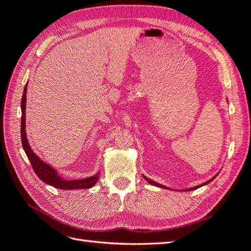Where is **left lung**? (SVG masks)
I'll return each mask as SVG.
<instances>
[{"label": "left lung", "instance_id": "left-lung-1", "mask_svg": "<svg viewBox=\"0 0 251 251\" xmlns=\"http://www.w3.org/2000/svg\"><path fill=\"white\" fill-rule=\"evenodd\" d=\"M217 176V175H216ZM216 176L212 178V179H210V180H208L207 182H205V183H203V184H201V185H198V186H195V187H193V188H188V191H191V189H196V188H199V187H201V186H203V185H205V184H207V183H209V182H211L212 180H214L215 178H216ZM143 178L146 179L150 184H151V185H156V186H159V187H161V188H168L166 186H164V185H161V184H159V183H157V182H155V181H151V179H149V178H147V177H144L143 176Z\"/></svg>", "mask_w": 251, "mask_h": 251}]
</instances>
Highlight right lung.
Returning a JSON list of instances; mask_svg holds the SVG:
<instances>
[{"instance_id": "right-lung-1", "label": "right lung", "mask_w": 251, "mask_h": 251, "mask_svg": "<svg viewBox=\"0 0 251 251\" xmlns=\"http://www.w3.org/2000/svg\"><path fill=\"white\" fill-rule=\"evenodd\" d=\"M26 93H27V85L25 86L24 93H23L22 101H21V109H22V120H21V139L23 149H24L25 153L28 157V159L31 162L32 169L34 173L37 175L43 182L47 183L51 186H54L59 189H64V191H70V189H88L95 185L96 182L100 178V173L92 177H88L85 179H78V180H66L62 177L58 176L56 171L51 168V165L45 163L40 157H37L33 153L29 146V142L27 140L26 131H25V110H26Z\"/></svg>"}]
</instances>
